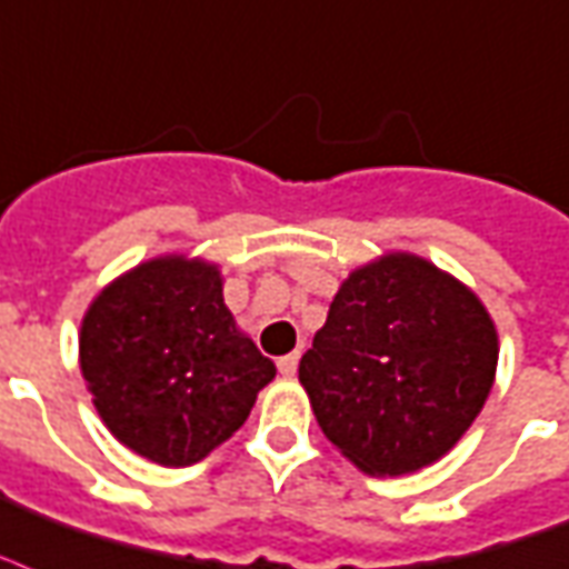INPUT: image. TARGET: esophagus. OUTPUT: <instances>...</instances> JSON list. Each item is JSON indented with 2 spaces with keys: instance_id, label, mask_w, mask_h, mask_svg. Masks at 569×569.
Instances as JSON below:
<instances>
[{
  "instance_id": "esophagus-1",
  "label": "esophagus",
  "mask_w": 569,
  "mask_h": 569,
  "mask_svg": "<svg viewBox=\"0 0 569 569\" xmlns=\"http://www.w3.org/2000/svg\"><path fill=\"white\" fill-rule=\"evenodd\" d=\"M298 358H301V355H298V352L283 355V358L277 361V370H280V376H286V379H292L295 372H298Z\"/></svg>"
}]
</instances>
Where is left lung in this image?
<instances>
[{
  "instance_id": "8db88e82",
  "label": "left lung",
  "mask_w": 569,
  "mask_h": 569,
  "mask_svg": "<svg viewBox=\"0 0 569 569\" xmlns=\"http://www.w3.org/2000/svg\"><path fill=\"white\" fill-rule=\"evenodd\" d=\"M496 367V322L475 289L423 256L390 250L342 280L298 381L358 471L402 477L453 450Z\"/></svg>"
}]
</instances>
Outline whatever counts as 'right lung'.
Returning <instances> with one entry per match:
<instances>
[{
  "label": "right lung",
  "mask_w": 569,
  "mask_h": 569,
  "mask_svg": "<svg viewBox=\"0 0 569 569\" xmlns=\"http://www.w3.org/2000/svg\"><path fill=\"white\" fill-rule=\"evenodd\" d=\"M80 370L103 427L163 468L232 439L277 367L238 328L217 262L151 256L94 295Z\"/></svg>",
  "instance_id": "right-lung-1"
}]
</instances>
